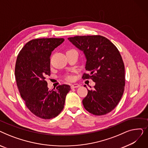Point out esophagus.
<instances>
[{
	"mask_svg": "<svg viewBox=\"0 0 148 148\" xmlns=\"http://www.w3.org/2000/svg\"><path fill=\"white\" fill-rule=\"evenodd\" d=\"M80 86L79 84H71V89H73V88H79L80 87Z\"/></svg>",
	"mask_w": 148,
	"mask_h": 148,
	"instance_id": "esophagus-1",
	"label": "esophagus"
}]
</instances>
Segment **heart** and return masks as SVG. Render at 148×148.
Listing matches in <instances>:
<instances>
[{
  "instance_id": "b5f03b06",
  "label": "heart",
  "mask_w": 148,
  "mask_h": 148,
  "mask_svg": "<svg viewBox=\"0 0 148 148\" xmlns=\"http://www.w3.org/2000/svg\"><path fill=\"white\" fill-rule=\"evenodd\" d=\"M66 79L68 81H72L73 80V77L72 75H68L66 76Z\"/></svg>"
}]
</instances>
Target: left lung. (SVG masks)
I'll return each instance as SVG.
<instances>
[{
	"label": "left lung",
	"instance_id": "obj_1",
	"mask_svg": "<svg viewBox=\"0 0 148 148\" xmlns=\"http://www.w3.org/2000/svg\"><path fill=\"white\" fill-rule=\"evenodd\" d=\"M68 39L86 58L85 68L90 74L84 73L82 79H90L95 82L94 89H88V95L82 101L84 108L97 116L110 113L120 101L125 84V66L118 49L101 35Z\"/></svg>",
	"mask_w": 148,
	"mask_h": 148
}]
</instances>
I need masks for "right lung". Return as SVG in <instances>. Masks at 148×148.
I'll list each match as a JSON object with an SVG mask.
<instances>
[{
  "instance_id": "obj_1",
  "label": "right lung",
  "mask_w": 148,
  "mask_h": 148,
  "mask_svg": "<svg viewBox=\"0 0 148 148\" xmlns=\"http://www.w3.org/2000/svg\"><path fill=\"white\" fill-rule=\"evenodd\" d=\"M64 38H38L27 42L19 52L15 63L17 87L28 109L37 117H56L64 107L66 95L71 89L61 84L49 89L45 77L50 75L51 51L64 41Z\"/></svg>"
}]
</instances>
